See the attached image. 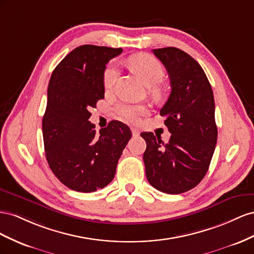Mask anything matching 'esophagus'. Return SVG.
Listing matches in <instances>:
<instances>
[{
    "label": "esophagus",
    "instance_id": "1",
    "mask_svg": "<svg viewBox=\"0 0 254 254\" xmlns=\"http://www.w3.org/2000/svg\"><path fill=\"white\" fill-rule=\"evenodd\" d=\"M131 131L133 136H139V129L136 128V127H131Z\"/></svg>",
    "mask_w": 254,
    "mask_h": 254
}]
</instances>
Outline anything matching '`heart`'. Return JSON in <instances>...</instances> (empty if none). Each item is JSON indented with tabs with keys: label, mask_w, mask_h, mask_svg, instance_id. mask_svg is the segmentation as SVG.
Returning <instances> with one entry per match:
<instances>
[{
	"label": "heart",
	"mask_w": 254,
	"mask_h": 254,
	"mask_svg": "<svg viewBox=\"0 0 254 254\" xmlns=\"http://www.w3.org/2000/svg\"><path fill=\"white\" fill-rule=\"evenodd\" d=\"M129 64L138 73L147 85L153 86L162 81L164 76V68L162 63L155 56L148 53H140L129 60ZM118 77V67L115 62L110 63L103 72L104 88L110 90L115 85ZM116 113L123 120L132 123L140 121L143 115L147 114V108L141 105H131L121 103L116 106Z\"/></svg>",
	"instance_id": "obj_1"
}]
</instances>
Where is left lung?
Segmentation results:
<instances>
[{
	"instance_id": "1",
	"label": "left lung",
	"mask_w": 254,
	"mask_h": 254,
	"mask_svg": "<svg viewBox=\"0 0 254 254\" xmlns=\"http://www.w3.org/2000/svg\"><path fill=\"white\" fill-rule=\"evenodd\" d=\"M170 77L171 92L161 110L171 133H141L147 142L143 163L149 183L157 190L178 194L197 186L211 164L217 142L215 101L203 69L178 48L153 50Z\"/></svg>"
}]
</instances>
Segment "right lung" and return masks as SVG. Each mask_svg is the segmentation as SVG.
I'll list each match as a JSON object with an SVG mask.
<instances>
[{"mask_svg":"<svg viewBox=\"0 0 254 254\" xmlns=\"http://www.w3.org/2000/svg\"><path fill=\"white\" fill-rule=\"evenodd\" d=\"M121 52L92 45L77 47L51 75L42 118L46 157L55 177L72 190L92 192L110 184L132 137L120 121H111L99 134L89 121V110L104 98L106 64Z\"/></svg>","mask_w":254,"mask_h":254,"instance_id":"right-lung-1","label":"right lung"}]
</instances>
